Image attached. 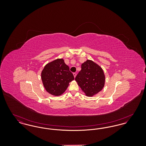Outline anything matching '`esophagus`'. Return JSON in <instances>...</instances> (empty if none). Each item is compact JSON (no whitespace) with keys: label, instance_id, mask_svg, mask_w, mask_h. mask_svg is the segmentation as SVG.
<instances>
[{"label":"esophagus","instance_id":"obj_1","mask_svg":"<svg viewBox=\"0 0 146 146\" xmlns=\"http://www.w3.org/2000/svg\"><path fill=\"white\" fill-rule=\"evenodd\" d=\"M73 76H74V78L76 76V73H73Z\"/></svg>","mask_w":146,"mask_h":146}]
</instances>
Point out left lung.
Instances as JSON below:
<instances>
[{"label": "left lung", "instance_id": "obj_1", "mask_svg": "<svg viewBox=\"0 0 146 146\" xmlns=\"http://www.w3.org/2000/svg\"><path fill=\"white\" fill-rule=\"evenodd\" d=\"M75 80L85 95L92 96L104 87L105 76L104 70L92 61L87 60L82 64V70Z\"/></svg>", "mask_w": 146, "mask_h": 146}]
</instances>
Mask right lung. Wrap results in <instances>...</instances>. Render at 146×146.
<instances>
[{
  "instance_id": "1",
  "label": "right lung",
  "mask_w": 146,
  "mask_h": 146,
  "mask_svg": "<svg viewBox=\"0 0 146 146\" xmlns=\"http://www.w3.org/2000/svg\"><path fill=\"white\" fill-rule=\"evenodd\" d=\"M43 85L49 94L60 96L66 91L69 83L74 78L63 59H57L48 63L42 70Z\"/></svg>"
}]
</instances>
